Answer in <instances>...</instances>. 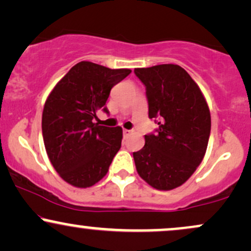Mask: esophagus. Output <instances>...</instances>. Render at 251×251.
Masks as SVG:
<instances>
[{
    "label": "esophagus",
    "mask_w": 251,
    "mask_h": 251,
    "mask_svg": "<svg viewBox=\"0 0 251 251\" xmlns=\"http://www.w3.org/2000/svg\"><path fill=\"white\" fill-rule=\"evenodd\" d=\"M131 129H126V128H124L123 129V133H124V137H128L129 134H131Z\"/></svg>",
    "instance_id": "esophagus-1"
}]
</instances>
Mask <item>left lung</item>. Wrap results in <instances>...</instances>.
Wrapping results in <instances>:
<instances>
[{
	"mask_svg": "<svg viewBox=\"0 0 251 251\" xmlns=\"http://www.w3.org/2000/svg\"><path fill=\"white\" fill-rule=\"evenodd\" d=\"M146 89L149 118L158 124L133 152L138 174L152 188L172 190L185 183L203 160L211 129L210 111L188 72L178 65L135 68Z\"/></svg>",
	"mask_w": 251,
	"mask_h": 251,
	"instance_id": "left-lung-1",
	"label": "left lung"
}]
</instances>
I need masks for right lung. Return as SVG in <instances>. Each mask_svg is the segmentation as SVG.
<instances>
[{
    "label": "right lung",
    "instance_id": "1",
    "mask_svg": "<svg viewBox=\"0 0 251 251\" xmlns=\"http://www.w3.org/2000/svg\"><path fill=\"white\" fill-rule=\"evenodd\" d=\"M129 73L81 61L56 83L45 103L46 151L60 177L76 188L101 179L122 148V127L99 126L93 119L100 109L109 113L105 106L109 92Z\"/></svg>",
    "mask_w": 251,
    "mask_h": 251
}]
</instances>
